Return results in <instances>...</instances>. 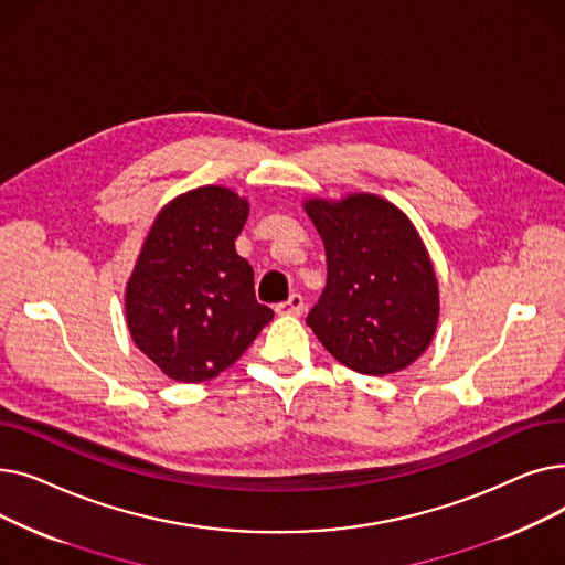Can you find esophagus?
<instances>
[{"label":"esophagus","instance_id":"34e87169","mask_svg":"<svg viewBox=\"0 0 565 565\" xmlns=\"http://www.w3.org/2000/svg\"><path fill=\"white\" fill-rule=\"evenodd\" d=\"M275 311H277L279 316H300V313L305 311V300H302V295L292 292L286 302L277 305V309H275Z\"/></svg>","mask_w":565,"mask_h":565}]
</instances>
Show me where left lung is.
<instances>
[{
    "instance_id": "left-lung-1",
    "label": "left lung",
    "mask_w": 565,
    "mask_h": 565,
    "mask_svg": "<svg viewBox=\"0 0 565 565\" xmlns=\"http://www.w3.org/2000/svg\"><path fill=\"white\" fill-rule=\"evenodd\" d=\"M302 205L328 256V284L307 316L318 341L362 375L417 362L439 322V286L417 226L369 192Z\"/></svg>"
}]
</instances>
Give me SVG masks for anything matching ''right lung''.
Masks as SVG:
<instances>
[{"instance_id": "1", "label": "right lung", "mask_w": 565, "mask_h": 565, "mask_svg": "<svg viewBox=\"0 0 565 565\" xmlns=\"http://www.w3.org/2000/svg\"><path fill=\"white\" fill-rule=\"evenodd\" d=\"M247 217L245 196L203 185L173 196L141 245L126 322L135 345L175 382L220 375L275 316L256 302L252 265L235 252Z\"/></svg>"}]
</instances>
